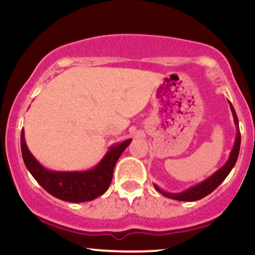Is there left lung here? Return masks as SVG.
<instances>
[{"label": "left lung", "mask_w": 255, "mask_h": 255, "mask_svg": "<svg viewBox=\"0 0 255 255\" xmlns=\"http://www.w3.org/2000/svg\"><path fill=\"white\" fill-rule=\"evenodd\" d=\"M229 102V101H228ZM230 105V110L233 113V118H234V124H235L236 127V137H235V142H234V147L231 150L229 158L225 162V164L219 168L217 171L213 172L211 176H209L207 178H205L204 181L199 182L194 186L189 187V188L184 189L182 192L178 193H171V192H166L164 189L160 188L159 186H157L156 183H153L154 188H156L157 192H159L160 194L164 195L166 198L174 199V200H178V201H195L199 200V199H203L206 195H209L210 193H212L216 188L221 184L223 181L225 180V177L229 175V172L233 170L234 165H235L236 160H238L239 157V152H240V145H241V134H240V128H239V120L238 116H236L235 109H234L233 104L229 102Z\"/></svg>", "instance_id": "8db88e82"}]
</instances>
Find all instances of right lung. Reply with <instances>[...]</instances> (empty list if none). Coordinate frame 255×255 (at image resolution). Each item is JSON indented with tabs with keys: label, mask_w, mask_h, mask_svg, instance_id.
Masks as SVG:
<instances>
[{
	"label": "right lung",
	"mask_w": 255,
	"mask_h": 255,
	"mask_svg": "<svg viewBox=\"0 0 255 255\" xmlns=\"http://www.w3.org/2000/svg\"><path fill=\"white\" fill-rule=\"evenodd\" d=\"M131 139L111 145L104 157L92 169L83 171H57L45 168L36 159L26 145L21 130L22 159L32 176L49 194L69 203H84L101 197L109 188L116 162Z\"/></svg>",
	"instance_id": "right-lung-1"
}]
</instances>
